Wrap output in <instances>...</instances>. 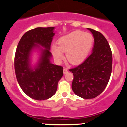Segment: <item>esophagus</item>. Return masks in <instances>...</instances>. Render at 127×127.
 I'll return each mask as SVG.
<instances>
[{
    "mask_svg": "<svg viewBox=\"0 0 127 127\" xmlns=\"http://www.w3.org/2000/svg\"><path fill=\"white\" fill-rule=\"evenodd\" d=\"M63 72H64V74H66L68 73V72H69V70L66 68H64V69H63Z\"/></svg>",
    "mask_w": 127,
    "mask_h": 127,
    "instance_id": "1",
    "label": "esophagus"
}]
</instances>
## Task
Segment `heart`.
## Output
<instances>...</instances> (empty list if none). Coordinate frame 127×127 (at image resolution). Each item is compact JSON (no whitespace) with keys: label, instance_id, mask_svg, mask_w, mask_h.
<instances>
[{"label":"heart","instance_id":"obj_1","mask_svg":"<svg viewBox=\"0 0 127 127\" xmlns=\"http://www.w3.org/2000/svg\"><path fill=\"white\" fill-rule=\"evenodd\" d=\"M94 43L93 35L90 33L74 31L63 36L58 41V46H51V50L54 58L60 62L66 53L67 60L72 64H79L86 59Z\"/></svg>","mask_w":127,"mask_h":127}]
</instances>
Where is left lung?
<instances>
[{"instance_id": "1", "label": "left lung", "mask_w": 127, "mask_h": 127, "mask_svg": "<svg viewBox=\"0 0 127 127\" xmlns=\"http://www.w3.org/2000/svg\"><path fill=\"white\" fill-rule=\"evenodd\" d=\"M87 29L94 39L92 53L81 64L70 69L74 75L72 89L85 99L95 98L104 90L111 77L113 64L111 50L105 37L94 29Z\"/></svg>"}]
</instances>
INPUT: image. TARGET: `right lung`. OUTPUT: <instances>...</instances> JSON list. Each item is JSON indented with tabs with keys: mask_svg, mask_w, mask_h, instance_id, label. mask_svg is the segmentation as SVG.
<instances>
[{
	"mask_svg": "<svg viewBox=\"0 0 127 127\" xmlns=\"http://www.w3.org/2000/svg\"><path fill=\"white\" fill-rule=\"evenodd\" d=\"M55 27H37L23 35L14 57V69L23 92L32 99L44 100L53 97L58 82L63 76V67L53 64L50 46ZM35 51L39 58L33 66L32 56Z\"/></svg>",
	"mask_w": 127,
	"mask_h": 127,
	"instance_id": "right-lung-1",
	"label": "right lung"
}]
</instances>
